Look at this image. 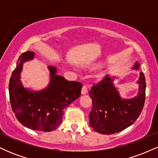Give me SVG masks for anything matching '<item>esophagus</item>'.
<instances>
[{"mask_svg": "<svg viewBox=\"0 0 158 158\" xmlns=\"http://www.w3.org/2000/svg\"><path fill=\"white\" fill-rule=\"evenodd\" d=\"M87 92H88V88H87L85 85H83L82 88H81V94H82V95H84V94H86Z\"/></svg>", "mask_w": 158, "mask_h": 158, "instance_id": "obj_1", "label": "esophagus"}]
</instances>
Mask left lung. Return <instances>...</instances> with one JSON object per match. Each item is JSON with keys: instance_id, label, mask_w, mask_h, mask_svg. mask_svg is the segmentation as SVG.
<instances>
[{"instance_id": "8db88e82", "label": "left lung", "mask_w": 158, "mask_h": 158, "mask_svg": "<svg viewBox=\"0 0 158 158\" xmlns=\"http://www.w3.org/2000/svg\"><path fill=\"white\" fill-rule=\"evenodd\" d=\"M139 64L136 62L132 68L138 70ZM116 77L106 76L89 91L93 107L89 115L90 126L102 135H111L131 126L141 114L146 97V79L139 73V91L137 96L126 99L120 97L114 85Z\"/></svg>"}]
</instances>
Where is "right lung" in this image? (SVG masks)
<instances>
[{"label": "right lung", "mask_w": 158, "mask_h": 158, "mask_svg": "<svg viewBox=\"0 0 158 158\" xmlns=\"http://www.w3.org/2000/svg\"><path fill=\"white\" fill-rule=\"evenodd\" d=\"M35 57L33 52L21 54L9 84L12 109L23 126L32 130L52 131L62 122L66 107L81 95V83L68 81L57 73L56 67L48 66L50 81L40 91L25 88L21 81L23 64Z\"/></svg>", "instance_id": "1"}]
</instances>
